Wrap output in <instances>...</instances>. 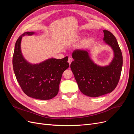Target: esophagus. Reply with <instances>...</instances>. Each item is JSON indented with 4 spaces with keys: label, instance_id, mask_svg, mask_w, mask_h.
Here are the masks:
<instances>
[{
    "label": "esophagus",
    "instance_id": "obj_1",
    "mask_svg": "<svg viewBox=\"0 0 134 134\" xmlns=\"http://www.w3.org/2000/svg\"><path fill=\"white\" fill-rule=\"evenodd\" d=\"M71 62H72V59L71 58H69V59H68V63H69V64L70 65Z\"/></svg>",
    "mask_w": 134,
    "mask_h": 134
}]
</instances>
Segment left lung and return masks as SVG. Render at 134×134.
Wrapping results in <instances>:
<instances>
[{
	"label": "left lung",
	"instance_id": "obj_1",
	"mask_svg": "<svg viewBox=\"0 0 134 134\" xmlns=\"http://www.w3.org/2000/svg\"><path fill=\"white\" fill-rule=\"evenodd\" d=\"M104 42L110 46L113 58L107 65L100 66L93 62L88 49H76L72 53L74 60L70 65L80 92L91 97H97L112 92L116 87L122 67V55L116 37L103 30Z\"/></svg>",
	"mask_w": 134,
	"mask_h": 134
}]
</instances>
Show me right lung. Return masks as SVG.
<instances>
[{"label": "right lung", "mask_w": 134, "mask_h": 134, "mask_svg": "<svg viewBox=\"0 0 134 134\" xmlns=\"http://www.w3.org/2000/svg\"><path fill=\"white\" fill-rule=\"evenodd\" d=\"M35 34V32H25L16 41L13 70L20 87L26 95L41 100L51 99L58 94L62 74L69 66L68 57L50 58L39 64L28 62L22 55L21 41L23 36Z\"/></svg>", "instance_id": "obj_1"}]
</instances>
